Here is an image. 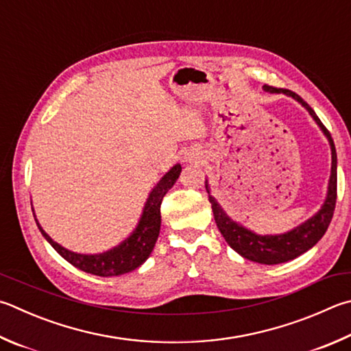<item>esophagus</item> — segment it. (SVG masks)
<instances>
[{"mask_svg": "<svg viewBox=\"0 0 351 351\" xmlns=\"http://www.w3.org/2000/svg\"><path fill=\"white\" fill-rule=\"evenodd\" d=\"M184 159H186L187 162H196L197 156H195L193 154H190V152H189V154H186V156H184Z\"/></svg>", "mask_w": 351, "mask_h": 351, "instance_id": "esophagus-1", "label": "esophagus"}]
</instances>
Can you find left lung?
<instances>
[{
	"label": "left lung",
	"instance_id": "1",
	"mask_svg": "<svg viewBox=\"0 0 351 351\" xmlns=\"http://www.w3.org/2000/svg\"><path fill=\"white\" fill-rule=\"evenodd\" d=\"M265 92L270 93H284L287 97H291L296 99L299 104L307 109V112L311 114V118L316 121V124L321 127L324 135L327 136L331 149V175L328 181V190H327V197L324 201L322 207L317 210V213L311 216L310 219L302 222L301 226L293 228V230L282 233V234H256L252 230H248L244 226H241L239 222L233 221L230 216H228L219 202L215 199V197L210 195V187L206 180V189L208 193V201L212 204L215 222L218 226L219 232L227 244L230 245L234 252L239 253L242 258L248 261H253V263L265 264V265H275L287 263V261H291L298 256H301L302 253L310 250L317 241H319L324 233L327 232L330 226V221L333 218L335 206H336V190H337V158H336V149L335 143L331 139L330 132L326 129V125L321 123V119L316 117L315 110L305 103V101L296 95L295 92L287 90V88H276L271 86H264Z\"/></svg>",
	"mask_w": 351,
	"mask_h": 351
}]
</instances>
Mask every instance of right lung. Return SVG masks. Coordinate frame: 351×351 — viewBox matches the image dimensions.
Listing matches in <instances>:
<instances>
[{"instance_id":"right-lung-1","label":"right lung","mask_w":351,"mask_h":351,"mask_svg":"<svg viewBox=\"0 0 351 351\" xmlns=\"http://www.w3.org/2000/svg\"><path fill=\"white\" fill-rule=\"evenodd\" d=\"M181 173V165L176 164L165 173L156 186L152 190L147 202H145L141 219H139L135 230L127 239L121 242L119 245L110 248L104 253L98 254H81L70 252L67 248L55 242L49 234L43 230V227L38 224L40 232L47 242L58 252L67 263L72 264L76 269L86 273H92L97 276H119L124 273L138 269L139 265L145 263V259L150 256L154 250L155 242L158 239L159 228H161V202L164 195L173 187L178 178Z\"/></svg>"}]
</instances>
